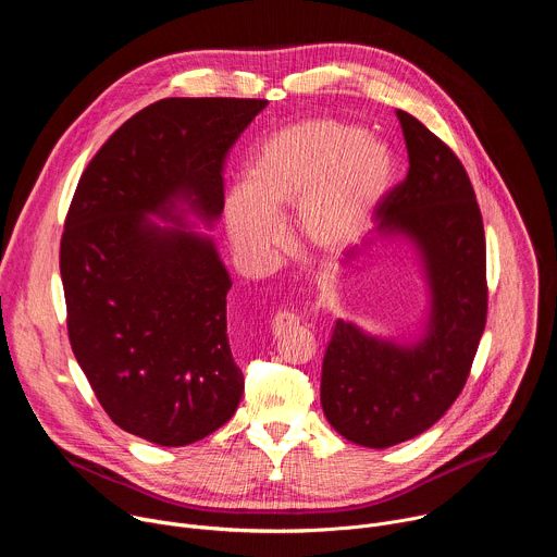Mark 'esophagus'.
I'll list each match as a JSON object with an SVG mask.
<instances>
[{"instance_id": "1", "label": "esophagus", "mask_w": 557, "mask_h": 557, "mask_svg": "<svg viewBox=\"0 0 557 557\" xmlns=\"http://www.w3.org/2000/svg\"><path fill=\"white\" fill-rule=\"evenodd\" d=\"M299 320H297V314H293V312H288V310H280V312H275V317H273V333H282L284 329H290V326H295Z\"/></svg>"}]
</instances>
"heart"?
<instances>
[{"mask_svg": "<svg viewBox=\"0 0 557 557\" xmlns=\"http://www.w3.org/2000/svg\"><path fill=\"white\" fill-rule=\"evenodd\" d=\"M394 158L361 125L312 119L273 132L253 151L247 185L228 191L231 240L264 262L282 245L280 218L295 207V231L314 251L346 249L392 187Z\"/></svg>", "mask_w": 557, "mask_h": 557, "instance_id": "obj_1", "label": "heart"}]
</instances>
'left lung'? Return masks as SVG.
<instances>
[{"instance_id":"1","label":"left lung","mask_w":557,"mask_h":557,"mask_svg":"<svg viewBox=\"0 0 557 557\" xmlns=\"http://www.w3.org/2000/svg\"><path fill=\"white\" fill-rule=\"evenodd\" d=\"M396 116L410 170L374 213L381 228L412 235L425 258L430 326L419 346L399 348L339 320L322 366L329 423L374 449L419 436L456 401L487 324L490 295L483 215L462 163L419 119L404 110Z\"/></svg>"}]
</instances>
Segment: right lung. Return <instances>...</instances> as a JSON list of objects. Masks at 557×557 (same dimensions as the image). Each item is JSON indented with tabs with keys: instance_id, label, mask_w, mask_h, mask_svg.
I'll return each mask as SVG.
<instances>
[{
	"instance_id": "1",
	"label": "right lung",
	"mask_w": 557,
	"mask_h": 557,
	"mask_svg": "<svg viewBox=\"0 0 557 557\" xmlns=\"http://www.w3.org/2000/svg\"><path fill=\"white\" fill-rule=\"evenodd\" d=\"M267 99H163L127 119L72 196L59 249L72 352L125 432L181 447L222 428L245 392L226 337L228 273L213 245L145 213L224 207L228 149Z\"/></svg>"
}]
</instances>
